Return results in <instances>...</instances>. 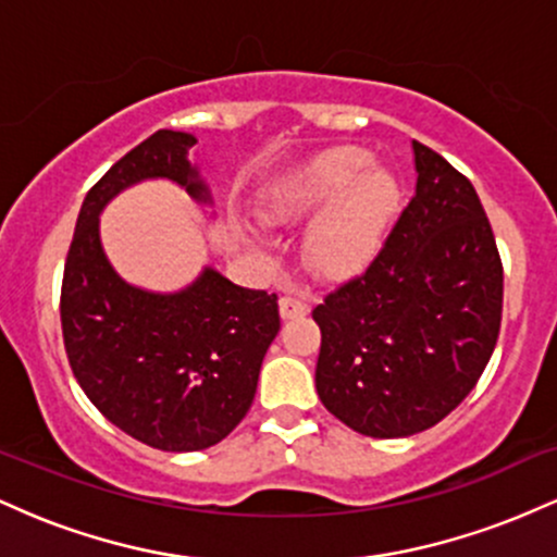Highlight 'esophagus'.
Returning a JSON list of instances; mask_svg holds the SVG:
<instances>
[{"label":"esophagus","instance_id":"esophagus-1","mask_svg":"<svg viewBox=\"0 0 557 557\" xmlns=\"http://www.w3.org/2000/svg\"><path fill=\"white\" fill-rule=\"evenodd\" d=\"M306 314H309V306H306L304 300L293 296L280 298V317L283 319H304Z\"/></svg>","mask_w":557,"mask_h":557}]
</instances>
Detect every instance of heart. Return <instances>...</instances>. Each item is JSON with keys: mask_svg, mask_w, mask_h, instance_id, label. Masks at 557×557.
<instances>
[{"mask_svg": "<svg viewBox=\"0 0 557 557\" xmlns=\"http://www.w3.org/2000/svg\"><path fill=\"white\" fill-rule=\"evenodd\" d=\"M400 207V185L385 168L369 164L356 146H335L300 164L272 188L261 214L272 225L310 220L304 235V261L317 277L341 283L376 257ZM253 246H267L248 230Z\"/></svg>", "mask_w": 557, "mask_h": 557, "instance_id": "heart-1", "label": "heart"}]
</instances>
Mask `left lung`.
Instances as JSON below:
<instances>
[{"label":"left lung","mask_w":557,"mask_h":557,"mask_svg":"<svg viewBox=\"0 0 557 557\" xmlns=\"http://www.w3.org/2000/svg\"><path fill=\"white\" fill-rule=\"evenodd\" d=\"M417 194L359 277L311 311L317 393L367 437L430 430L487 367L503 319V264L469 177L413 140Z\"/></svg>","instance_id":"left-lung-1"}]
</instances>
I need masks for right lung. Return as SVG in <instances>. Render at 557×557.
Segmentation results:
<instances>
[{"label": "right lung", "mask_w": 557, "mask_h": 557, "mask_svg": "<svg viewBox=\"0 0 557 557\" xmlns=\"http://www.w3.org/2000/svg\"><path fill=\"white\" fill-rule=\"evenodd\" d=\"M194 144L190 133L157 131L88 190L60 300L67 361L88 400L125 434L170 453L212 447L240 424L280 330L274 293L212 267L183 290L151 293L125 283L101 248V209L140 181L164 177L212 201L188 162Z\"/></svg>", "instance_id": "obj_1"}]
</instances>
